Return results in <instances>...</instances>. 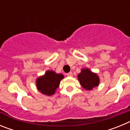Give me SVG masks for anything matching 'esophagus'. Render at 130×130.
Here are the masks:
<instances>
[{"instance_id": "1", "label": "esophagus", "mask_w": 130, "mask_h": 130, "mask_svg": "<svg viewBox=\"0 0 130 130\" xmlns=\"http://www.w3.org/2000/svg\"><path fill=\"white\" fill-rule=\"evenodd\" d=\"M67 75L69 77H72L73 76V73H72V72H69V73H67Z\"/></svg>"}]
</instances>
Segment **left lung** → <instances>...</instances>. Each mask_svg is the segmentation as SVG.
Returning <instances> with one entry per match:
<instances>
[{
	"label": "left lung",
	"instance_id": "left-lung-1",
	"mask_svg": "<svg viewBox=\"0 0 130 130\" xmlns=\"http://www.w3.org/2000/svg\"><path fill=\"white\" fill-rule=\"evenodd\" d=\"M77 79L83 88L87 90H91L100 84V77L98 74L92 72L90 69L82 68L81 73L77 75Z\"/></svg>",
	"mask_w": 130,
	"mask_h": 130
}]
</instances>
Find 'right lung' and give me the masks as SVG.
<instances>
[{"label": "right lung", "mask_w": 130, "mask_h": 130, "mask_svg": "<svg viewBox=\"0 0 130 130\" xmlns=\"http://www.w3.org/2000/svg\"><path fill=\"white\" fill-rule=\"evenodd\" d=\"M64 75L53 70H47L44 75L38 77L36 80L38 90L46 96H52L55 93Z\"/></svg>", "instance_id": "right-lung-1"}]
</instances>
